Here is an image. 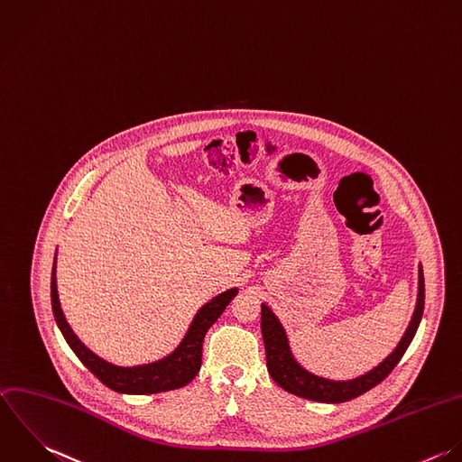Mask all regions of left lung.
Returning <instances> with one entry per match:
<instances>
[{"label":"left lung","mask_w":462,"mask_h":462,"mask_svg":"<svg viewBox=\"0 0 462 462\" xmlns=\"http://www.w3.org/2000/svg\"><path fill=\"white\" fill-rule=\"evenodd\" d=\"M425 308V278H423V269H420V292H418V305L414 310L412 320L396 346V349L373 371L365 373L360 378L347 380V382H333L326 380L320 376H315L311 373L305 371L292 356L289 340L285 335L283 326L276 319V315L269 310V307L262 305V335H263V344H265V355H267V369L273 380L285 389L291 394H296L300 398H307L313 402H322V403H342L347 400H353L374 385H378L382 380L389 376V373L398 365L402 356L405 355L407 347L411 346L421 315Z\"/></svg>","instance_id":"obj_1"}]
</instances>
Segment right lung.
I'll use <instances>...</instances> for the list:
<instances>
[{
    "label": "right lung",
    "instance_id": "1",
    "mask_svg": "<svg viewBox=\"0 0 462 462\" xmlns=\"http://www.w3.org/2000/svg\"><path fill=\"white\" fill-rule=\"evenodd\" d=\"M236 289H231L209 301L208 305L200 308V311L195 315L184 340L180 346L166 358L147 364L140 367H118L113 365L100 356H97L93 351H89L71 331L69 324L66 322L62 310L59 305L57 296V283H55V265L51 271V310L53 317L57 320V326L60 333L64 335L66 342L73 349V353L79 356V360L109 389L116 393L125 394H154L162 391L179 389L186 383H189L195 374L200 369L202 364V342L204 335L211 328V324L222 315V311L231 303V300L236 296Z\"/></svg>",
    "mask_w": 462,
    "mask_h": 462
}]
</instances>
